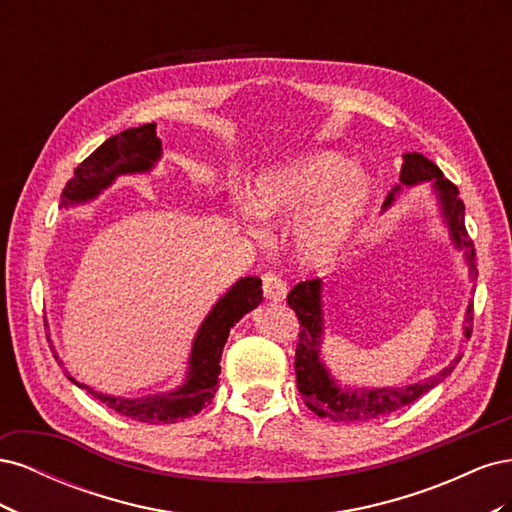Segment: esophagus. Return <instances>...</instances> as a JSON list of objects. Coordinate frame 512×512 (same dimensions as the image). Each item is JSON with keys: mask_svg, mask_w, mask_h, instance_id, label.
<instances>
[{"mask_svg": "<svg viewBox=\"0 0 512 512\" xmlns=\"http://www.w3.org/2000/svg\"><path fill=\"white\" fill-rule=\"evenodd\" d=\"M262 292L269 301H282L286 297V282L280 273L269 271L262 275Z\"/></svg>", "mask_w": 512, "mask_h": 512, "instance_id": "1", "label": "esophagus"}]
</instances>
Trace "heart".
Listing matches in <instances>:
<instances>
[{
    "instance_id": "b5f03b06",
    "label": "heart",
    "mask_w": 512,
    "mask_h": 512,
    "mask_svg": "<svg viewBox=\"0 0 512 512\" xmlns=\"http://www.w3.org/2000/svg\"><path fill=\"white\" fill-rule=\"evenodd\" d=\"M367 181L350 162L331 151L307 153L269 168L258 179L256 203L247 200L245 215L260 222L292 220V243L305 265L322 267L339 256L359 222Z\"/></svg>"
}]
</instances>
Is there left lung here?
<instances>
[{"label": "left lung", "instance_id": "obj_1", "mask_svg": "<svg viewBox=\"0 0 512 512\" xmlns=\"http://www.w3.org/2000/svg\"><path fill=\"white\" fill-rule=\"evenodd\" d=\"M401 183L414 185L421 181H433V188L438 190L440 205L444 211V218L451 228V237L457 247L466 250V258L470 265L472 280H476V252L474 241L470 239L466 230V205L459 196L457 185L444 177L442 170L427 160L421 153H406L404 166H401ZM401 185H395L393 192L386 196L384 209L391 207L395 194ZM320 280H305L299 282L288 292V305L297 312L301 331L297 352H294V374H297L299 393L303 395L305 406L314 414L322 418H331V421H369V418H380L391 414L399 408L410 406L414 399L431 391L433 386L440 384L461 356L444 367L440 374L425 382H416L410 386H401V389H339L335 380L329 376V371L320 363V335H322V309H320ZM472 305L468 307L466 316V337L472 335Z\"/></svg>", "mask_w": 512, "mask_h": 512}]
</instances>
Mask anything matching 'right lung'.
Segmentation results:
<instances>
[{"mask_svg": "<svg viewBox=\"0 0 512 512\" xmlns=\"http://www.w3.org/2000/svg\"><path fill=\"white\" fill-rule=\"evenodd\" d=\"M160 153L162 141L158 138L156 123H145L141 128H130L117 136L106 138L74 170V177L66 183L64 192H61V205L85 203V200L98 196L106 185H111L117 175L145 173V170L156 164ZM260 301V277H243V280H239L215 303L194 339L188 382L173 393H162L143 399H121L96 393L87 389L85 384L76 382L72 376L68 378L76 386H83L96 399H100L104 406L115 410L121 416L132 418V421L151 425L181 421V418L198 414L207 404H211L215 391H218L220 359L230 327L239 322V318H243L247 312H252L256 305H260Z\"/></svg>", "mask_w": 512, "mask_h": 512, "instance_id": "obj_1", "label": "right lung"}]
</instances>
